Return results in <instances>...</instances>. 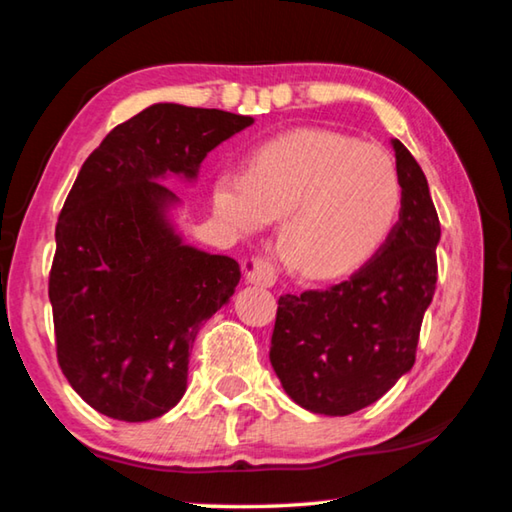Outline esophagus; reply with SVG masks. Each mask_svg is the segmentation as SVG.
<instances>
[{"mask_svg":"<svg viewBox=\"0 0 512 512\" xmlns=\"http://www.w3.org/2000/svg\"><path fill=\"white\" fill-rule=\"evenodd\" d=\"M244 275L248 284H257V287H273L275 284L273 266L262 257L244 259Z\"/></svg>","mask_w":512,"mask_h":512,"instance_id":"1","label":"esophagus"}]
</instances>
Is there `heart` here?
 I'll list each match as a JSON object with an SVG mask.
<instances>
[{
    "label": "heart",
    "mask_w": 512,
    "mask_h": 512,
    "mask_svg": "<svg viewBox=\"0 0 512 512\" xmlns=\"http://www.w3.org/2000/svg\"><path fill=\"white\" fill-rule=\"evenodd\" d=\"M212 205L239 235H257L280 216L284 262L311 280H327L354 271L391 235L402 180L379 146L305 128L259 144L246 171H221Z\"/></svg>",
    "instance_id": "obj_1"
}]
</instances>
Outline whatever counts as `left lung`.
I'll list each match as a JSON object with an SVG mask.
<instances>
[{
    "label": "left lung",
    "instance_id": "1",
    "mask_svg": "<svg viewBox=\"0 0 512 512\" xmlns=\"http://www.w3.org/2000/svg\"><path fill=\"white\" fill-rule=\"evenodd\" d=\"M391 144L402 180L391 235L345 282L277 302L268 357L287 395L311 413L366 409L415 363L438 280L440 221L420 164L400 140Z\"/></svg>",
    "mask_w": 512,
    "mask_h": 512
}]
</instances>
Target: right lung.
Here are the masks:
<instances>
[{
  "instance_id": "right-lung-1",
  "label": "right lung",
  "mask_w": 512,
  "mask_h": 512,
  "mask_svg": "<svg viewBox=\"0 0 512 512\" xmlns=\"http://www.w3.org/2000/svg\"><path fill=\"white\" fill-rule=\"evenodd\" d=\"M216 108L153 103L106 135L69 192L49 275L58 363L94 411L160 418L187 391L198 329L239 284V264L187 244L162 183L194 185L207 153L253 124Z\"/></svg>"
}]
</instances>
